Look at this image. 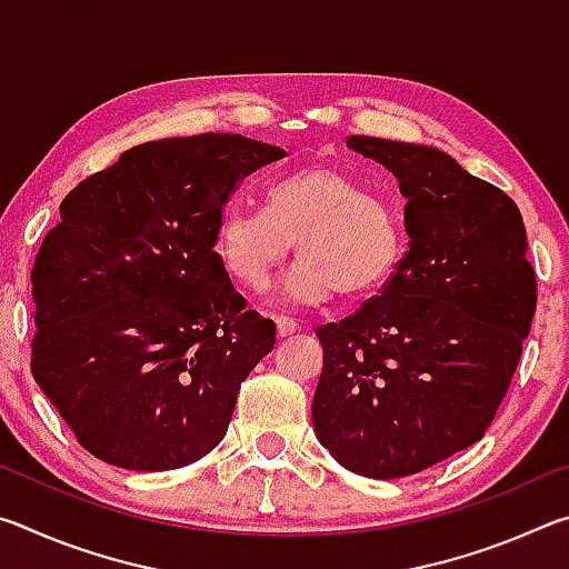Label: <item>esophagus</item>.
Wrapping results in <instances>:
<instances>
[{
	"mask_svg": "<svg viewBox=\"0 0 569 569\" xmlns=\"http://www.w3.org/2000/svg\"><path fill=\"white\" fill-rule=\"evenodd\" d=\"M298 331V323L293 319H286V316H278L276 319V333L281 336V339H286V336H291Z\"/></svg>",
	"mask_w": 569,
	"mask_h": 569,
	"instance_id": "1",
	"label": "esophagus"
}]
</instances>
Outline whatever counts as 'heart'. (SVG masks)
I'll return each instance as SVG.
<instances>
[{
    "label": "heart",
    "mask_w": 569,
    "mask_h": 569,
    "mask_svg": "<svg viewBox=\"0 0 569 569\" xmlns=\"http://www.w3.org/2000/svg\"><path fill=\"white\" fill-rule=\"evenodd\" d=\"M278 293L286 303H323L339 291L359 298L389 281L403 250L397 208L366 190L349 172L329 166L303 168L273 180L263 210L228 206L218 220L216 256L246 291H263L273 268L291 250Z\"/></svg>",
    "instance_id": "heart-1"
}]
</instances>
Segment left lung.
Returning <instances> with one entry per match:
<instances>
[{
  "mask_svg": "<svg viewBox=\"0 0 569 569\" xmlns=\"http://www.w3.org/2000/svg\"><path fill=\"white\" fill-rule=\"evenodd\" d=\"M399 180L409 250L379 296L323 323L313 431L353 475L399 479L485 437L537 306L515 200L447 152L351 134Z\"/></svg>",
  "mask_w": 569,
  "mask_h": 569,
  "instance_id": "8db88e82",
  "label": "left lung"
}]
</instances>
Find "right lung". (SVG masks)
Returning a JSON list of instances; mask_svg holds the SVG:
<instances>
[{"label": "right lung", "instance_id": "add662e5", "mask_svg": "<svg viewBox=\"0 0 569 569\" xmlns=\"http://www.w3.org/2000/svg\"><path fill=\"white\" fill-rule=\"evenodd\" d=\"M286 158L206 132L124 150L67 192L32 268V377L92 457L192 465L226 437L240 383L273 349L216 256L240 180Z\"/></svg>", "mask_w": 569, "mask_h": 569}]
</instances>
